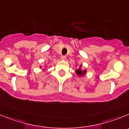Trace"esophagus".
Masks as SVG:
<instances>
[{
    "mask_svg": "<svg viewBox=\"0 0 129 129\" xmlns=\"http://www.w3.org/2000/svg\"><path fill=\"white\" fill-rule=\"evenodd\" d=\"M60 58H61V60H64L66 58V56H65V55H62L60 57Z\"/></svg>",
    "mask_w": 129,
    "mask_h": 129,
    "instance_id": "1",
    "label": "esophagus"
}]
</instances>
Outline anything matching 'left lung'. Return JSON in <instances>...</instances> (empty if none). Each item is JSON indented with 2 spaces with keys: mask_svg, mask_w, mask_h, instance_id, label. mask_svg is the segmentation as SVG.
Listing matches in <instances>:
<instances>
[{
  "mask_svg": "<svg viewBox=\"0 0 129 129\" xmlns=\"http://www.w3.org/2000/svg\"><path fill=\"white\" fill-rule=\"evenodd\" d=\"M80 68H81V66L79 67V69H77V70L76 71V74L79 76L84 75V74H85V73H86V70L82 71L81 69H80Z\"/></svg>",
  "mask_w": 129,
  "mask_h": 129,
  "instance_id": "8db88e82",
  "label": "left lung"
}]
</instances>
